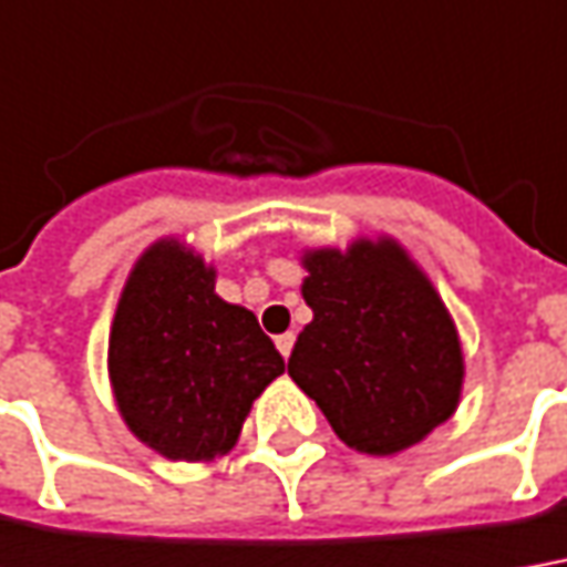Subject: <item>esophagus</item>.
Masks as SVG:
<instances>
[{"label":"esophagus","mask_w":567,"mask_h":567,"mask_svg":"<svg viewBox=\"0 0 567 567\" xmlns=\"http://www.w3.org/2000/svg\"><path fill=\"white\" fill-rule=\"evenodd\" d=\"M276 348H279V353H282V357H288V353H291V348H295V332L276 334Z\"/></svg>","instance_id":"34e87169"}]
</instances>
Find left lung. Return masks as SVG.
I'll return each mask as SVG.
<instances>
[{
  "label": "left lung",
  "instance_id": "obj_1",
  "mask_svg": "<svg viewBox=\"0 0 567 567\" xmlns=\"http://www.w3.org/2000/svg\"><path fill=\"white\" fill-rule=\"evenodd\" d=\"M313 310L288 375L357 453L394 456L456 413L465 381L456 322L429 272L391 235L307 248Z\"/></svg>",
  "mask_w": 567,
  "mask_h": 567
}]
</instances>
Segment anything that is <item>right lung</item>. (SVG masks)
I'll list each match as a JSON object with an SVG mask.
<instances>
[{
	"label": "right lung",
	"instance_id": "right-lung-1",
	"mask_svg": "<svg viewBox=\"0 0 567 567\" xmlns=\"http://www.w3.org/2000/svg\"><path fill=\"white\" fill-rule=\"evenodd\" d=\"M285 372L257 316L217 295V267L183 238L152 241L123 282L107 379L123 425L173 462L226 456L254 400Z\"/></svg>",
	"mask_w": 567,
	"mask_h": 567
}]
</instances>
